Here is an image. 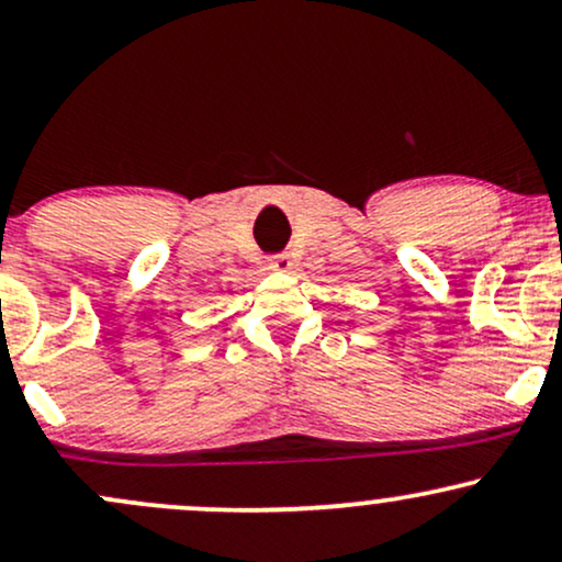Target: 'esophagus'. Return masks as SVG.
Masks as SVG:
<instances>
[{
    "label": "esophagus",
    "mask_w": 562,
    "mask_h": 562,
    "mask_svg": "<svg viewBox=\"0 0 562 562\" xmlns=\"http://www.w3.org/2000/svg\"><path fill=\"white\" fill-rule=\"evenodd\" d=\"M269 267L277 269V272H293L295 269V261L290 259V254H277L269 259Z\"/></svg>",
    "instance_id": "obj_1"
}]
</instances>
